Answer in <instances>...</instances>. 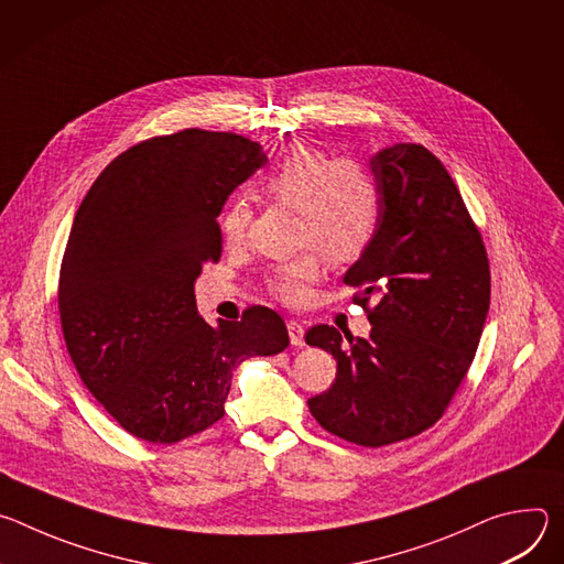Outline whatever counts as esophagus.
I'll list each match as a JSON object with an SVG mask.
<instances>
[{
    "instance_id": "esophagus-1",
    "label": "esophagus",
    "mask_w": 564,
    "mask_h": 564,
    "mask_svg": "<svg viewBox=\"0 0 564 564\" xmlns=\"http://www.w3.org/2000/svg\"><path fill=\"white\" fill-rule=\"evenodd\" d=\"M288 335H290V344L292 346H303L305 344V330H303V326L299 324V321H288Z\"/></svg>"
}]
</instances>
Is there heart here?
I'll list each match as a JSON object with an SVG mask.
<instances>
[{
	"instance_id": "b5f03b06",
	"label": "heart",
	"mask_w": 564,
	"mask_h": 564,
	"mask_svg": "<svg viewBox=\"0 0 564 564\" xmlns=\"http://www.w3.org/2000/svg\"><path fill=\"white\" fill-rule=\"evenodd\" d=\"M261 192L276 205L294 209L296 243L312 250L274 268L270 292L288 303L307 301L321 276V256L337 268L357 263L372 246L381 223V187L355 158H330L324 149L294 144L261 178ZM252 212L246 200H231L220 214V234L229 246L246 238Z\"/></svg>"
}]
</instances>
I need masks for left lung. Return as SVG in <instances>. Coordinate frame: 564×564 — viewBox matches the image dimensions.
<instances>
[{
	"label": "left lung",
	"instance_id": "obj_1",
	"mask_svg": "<svg viewBox=\"0 0 564 564\" xmlns=\"http://www.w3.org/2000/svg\"><path fill=\"white\" fill-rule=\"evenodd\" d=\"M370 170L381 223L344 276L361 288L355 301L368 312L370 337L314 326L305 344L337 359L335 383L307 399L312 417L377 448L424 433L448 409L485 330L491 270L457 185L426 147H386Z\"/></svg>",
	"mask_w": 564,
	"mask_h": 564
}]
</instances>
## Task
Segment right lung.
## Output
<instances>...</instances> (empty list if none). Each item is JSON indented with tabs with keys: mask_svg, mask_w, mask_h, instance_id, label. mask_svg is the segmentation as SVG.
I'll return each instance as SVG.
<instances>
[{
	"mask_svg": "<svg viewBox=\"0 0 564 564\" xmlns=\"http://www.w3.org/2000/svg\"><path fill=\"white\" fill-rule=\"evenodd\" d=\"M268 163L259 142L183 129L122 151L79 205L59 268L57 305L70 361L133 437L176 444L225 415L231 370L288 348L263 305L209 326L194 281L218 261V214Z\"/></svg>",
	"mask_w": 564,
	"mask_h": 564,
	"instance_id": "right-lung-1",
	"label": "right lung"
}]
</instances>
